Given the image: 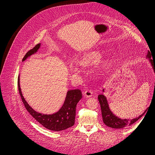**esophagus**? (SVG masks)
Wrapping results in <instances>:
<instances>
[{
  "label": "esophagus",
  "instance_id": "1",
  "mask_svg": "<svg viewBox=\"0 0 155 155\" xmlns=\"http://www.w3.org/2000/svg\"><path fill=\"white\" fill-rule=\"evenodd\" d=\"M92 94H93V93H92V91L91 90H87V91H85V92H84V93H83L84 96H85L87 97H91L92 96Z\"/></svg>",
  "mask_w": 155,
  "mask_h": 155
}]
</instances>
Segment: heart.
Segmentation results:
<instances>
[{"mask_svg":"<svg viewBox=\"0 0 155 155\" xmlns=\"http://www.w3.org/2000/svg\"><path fill=\"white\" fill-rule=\"evenodd\" d=\"M103 55L101 51H90L83 53L80 58V62L81 64L86 65L92 63H94L99 61ZM109 60L105 61L101 65V69L106 68L109 64ZM71 71L74 73L77 74L79 72V67L76 64H72L70 67Z\"/></svg>","mask_w":155,"mask_h":155,"instance_id":"heart-1","label":"heart"}]
</instances>
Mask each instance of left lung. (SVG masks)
Segmentation results:
<instances>
[{"label":"left lung","mask_w":155,"mask_h":155,"mask_svg":"<svg viewBox=\"0 0 155 155\" xmlns=\"http://www.w3.org/2000/svg\"><path fill=\"white\" fill-rule=\"evenodd\" d=\"M151 53L148 51L147 54L146 55V59H147L150 63L152 68L153 70V72L155 74V62L151 59ZM103 92H104V89H103ZM98 100L100 103L101 106V113H102V117L103 122L106 125L107 127H109L110 128L113 129H121L124 127H127L130 126L134 123H135L136 121H137L140 118H141L144 114L147 112V110L148 108L143 112V113L140 115L138 117H136L132 119H121L117 116H116L113 112L111 111V110L109 108L108 101L107 100V98L105 95L103 94H100L98 95Z\"/></svg>","instance_id":"1"}]
</instances>
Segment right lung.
<instances>
[{"label": "right lung", "mask_w": 155, "mask_h": 155, "mask_svg": "<svg viewBox=\"0 0 155 155\" xmlns=\"http://www.w3.org/2000/svg\"><path fill=\"white\" fill-rule=\"evenodd\" d=\"M41 46V43L38 44L33 49L28 52L23 58L22 62H24L30 56L36 54L40 49ZM18 87L21 100L26 110L29 112L33 118L45 128L52 131H61L74 125L77 104L82 97V93L80 90H68L64 103L61 109L55 113L45 114L34 110L25 99L20 88V75L18 78Z\"/></svg>", "instance_id": "1"}]
</instances>
